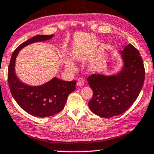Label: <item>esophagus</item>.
I'll return each instance as SVG.
<instances>
[{"instance_id":"34e87169","label":"esophagus","mask_w":154,"mask_h":154,"mask_svg":"<svg viewBox=\"0 0 154 154\" xmlns=\"http://www.w3.org/2000/svg\"><path fill=\"white\" fill-rule=\"evenodd\" d=\"M85 85V81L84 79L83 78H79L77 79V85L78 87H82L83 85Z\"/></svg>"}]
</instances>
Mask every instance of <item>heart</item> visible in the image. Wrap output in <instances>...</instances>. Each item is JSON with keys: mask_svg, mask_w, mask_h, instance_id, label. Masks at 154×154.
I'll use <instances>...</instances> for the list:
<instances>
[{"mask_svg": "<svg viewBox=\"0 0 154 154\" xmlns=\"http://www.w3.org/2000/svg\"><path fill=\"white\" fill-rule=\"evenodd\" d=\"M65 66L67 68V69H75V66H74L73 64H72V62H70L69 61H66Z\"/></svg>", "mask_w": 154, "mask_h": 154, "instance_id": "heart-1", "label": "heart"}]
</instances>
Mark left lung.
I'll list each match as a JSON object with an SVG mask.
<instances>
[{
    "instance_id": "1",
    "label": "left lung",
    "mask_w": 154,
    "mask_h": 154,
    "mask_svg": "<svg viewBox=\"0 0 154 154\" xmlns=\"http://www.w3.org/2000/svg\"><path fill=\"white\" fill-rule=\"evenodd\" d=\"M120 53L123 66L119 72L112 75L92 74L88 77L93 91L89 107L100 117H113L126 111L143 85L145 69L138 49L129 44Z\"/></svg>"
}]
</instances>
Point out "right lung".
I'll use <instances>...</instances> for the list:
<instances>
[{
  "instance_id": "right-lung-1",
  "label": "right lung",
  "mask_w": 154,
  "mask_h": 154,
  "mask_svg": "<svg viewBox=\"0 0 154 154\" xmlns=\"http://www.w3.org/2000/svg\"><path fill=\"white\" fill-rule=\"evenodd\" d=\"M54 35H37L26 41L13 53L8 70V82L13 97L18 105L31 116L45 118L63 110L69 94L75 90L76 81L61 80L54 77L40 86H30L19 80L15 72V62L19 51L35 42L51 39Z\"/></svg>"
}]
</instances>
